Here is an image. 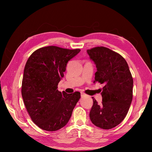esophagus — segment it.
<instances>
[{
    "label": "esophagus",
    "mask_w": 152,
    "mask_h": 152,
    "mask_svg": "<svg viewBox=\"0 0 152 152\" xmlns=\"http://www.w3.org/2000/svg\"><path fill=\"white\" fill-rule=\"evenodd\" d=\"M86 96V94H85V93H81V96H82H82Z\"/></svg>",
    "instance_id": "esophagus-1"
}]
</instances>
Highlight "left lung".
Segmentation results:
<instances>
[{
  "label": "left lung",
  "mask_w": 152,
  "mask_h": 152,
  "mask_svg": "<svg viewBox=\"0 0 152 152\" xmlns=\"http://www.w3.org/2000/svg\"><path fill=\"white\" fill-rule=\"evenodd\" d=\"M96 70L94 82L104 84L99 104H93L89 113L91 122L103 129H110L124 120L133 100V79L127 61L120 54L100 46L87 50Z\"/></svg>",
  "instance_id": "1"
}]
</instances>
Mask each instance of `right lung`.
I'll return each instance as SVG.
<instances>
[{
	"label": "right lung",
	"mask_w": 152,
	"mask_h": 152,
	"mask_svg": "<svg viewBox=\"0 0 152 152\" xmlns=\"http://www.w3.org/2000/svg\"><path fill=\"white\" fill-rule=\"evenodd\" d=\"M80 49L43 47L31 55L25 66L21 95L28 114L38 127L55 131L65 126L80 93L67 94L58 91L66 64Z\"/></svg>",
	"instance_id": "add662e5"
}]
</instances>
